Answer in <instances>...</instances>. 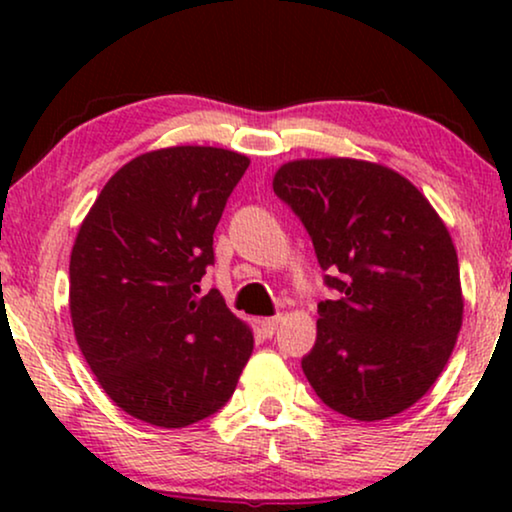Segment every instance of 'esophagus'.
Returning <instances> with one entry per match:
<instances>
[{
  "label": "esophagus",
  "instance_id": "1",
  "mask_svg": "<svg viewBox=\"0 0 512 512\" xmlns=\"http://www.w3.org/2000/svg\"><path fill=\"white\" fill-rule=\"evenodd\" d=\"M277 326H279V317H270V319H263L261 321V331L268 335V338L277 331Z\"/></svg>",
  "mask_w": 512,
  "mask_h": 512
}]
</instances>
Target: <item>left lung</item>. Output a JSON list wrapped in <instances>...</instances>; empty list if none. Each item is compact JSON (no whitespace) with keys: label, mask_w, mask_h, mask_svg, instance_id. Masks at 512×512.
<instances>
[{"label":"left lung","mask_w":512,"mask_h":512,"mask_svg":"<svg viewBox=\"0 0 512 512\" xmlns=\"http://www.w3.org/2000/svg\"><path fill=\"white\" fill-rule=\"evenodd\" d=\"M272 188L335 291L300 361L307 382L359 422L415 405L443 373L464 314L457 251L436 209L398 172L352 158L293 160Z\"/></svg>","instance_id":"8db88e82"}]
</instances>
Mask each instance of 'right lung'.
Segmentation results:
<instances>
[{"label":"right lung","instance_id":"obj_1","mask_svg":"<svg viewBox=\"0 0 512 512\" xmlns=\"http://www.w3.org/2000/svg\"><path fill=\"white\" fill-rule=\"evenodd\" d=\"M249 158L170 146L123 165L97 195L69 261L74 335L118 408L181 429L219 412L254 349L216 289L214 230Z\"/></svg>","mask_w":512,"mask_h":512}]
</instances>
